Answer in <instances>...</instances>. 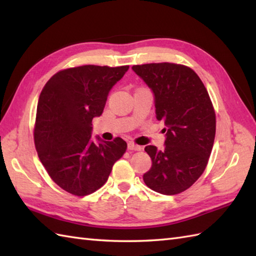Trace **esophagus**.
I'll return each mask as SVG.
<instances>
[{
	"mask_svg": "<svg viewBox=\"0 0 256 256\" xmlns=\"http://www.w3.org/2000/svg\"><path fill=\"white\" fill-rule=\"evenodd\" d=\"M128 150H142V148H140V145H136V144H134L132 142H130L128 144Z\"/></svg>",
	"mask_w": 256,
	"mask_h": 256,
	"instance_id": "esophagus-1",
	"label": "esophagus"
}]
</instances>
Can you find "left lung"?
I'll return each mask as SVG.
<instances>
[{
	"instance_id": "obj_1",
	"label": "left lung",
	"mask_w": 256,
	"mask_h": 256,
	"mask_svg": "<svg viewBox=\"0 0 256 256\" xmlns=\"http://www.w3.org/2000/svg\"><path fill=\"white\" fill-rule=\"evenodd\" d=\"M133 72L154 94L155 112L166 128L165 148H145L152 160L146 186L162 194H177L202 175L216 136V113L202 81L184 64H136Z\"/></svg>"
}]
</instances>
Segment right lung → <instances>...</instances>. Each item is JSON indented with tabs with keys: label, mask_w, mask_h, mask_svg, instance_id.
<instances>
[{
	"label": "right lung",
	"mask_w": 256,
	"mask_h": 256,
	"mask_svg": "<svg viewBox=\"0 0 256 256\" xmlns=\"http://www.w3.org/2000/svg\"><path fill=\"white\" fill-rule=\"evenodd\" d=\"M128 66L86 64L58 72L42 88L37 104L34 140L38 157L59 187L74 196L101 188L126 150L116 138H92V118L100 116L108 92Z\"/></svg>",
	"instance_id": "add662e5"
}]
</instances>
